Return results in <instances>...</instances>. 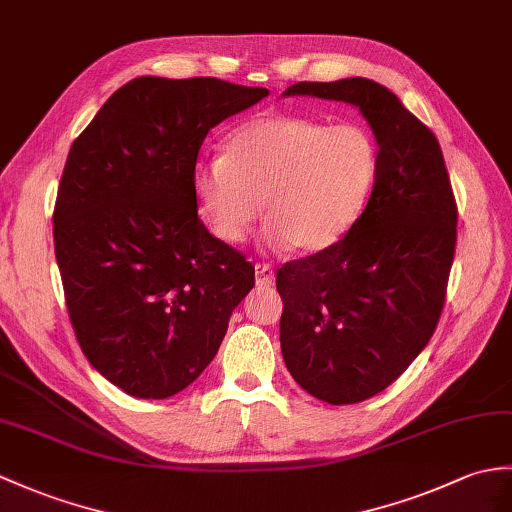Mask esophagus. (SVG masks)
Returning a JSON list of instances; mask_svg holds the SVG:
<instances>
[{
    "instance_id": "obj_1",
    "label": "esophagus",
    "mask_w": 512,
    "mask_h": 512,
    "mask_svg": "<svg viewBox=\"0 0 512 512\" xmlns=\"http://www.w3.org/2000/svg\"><path fill=\"white\" fill-rule=\"evenodd\" d=\"M255 283L259 288H270V285H275V270L268 264H257L255 266Z\"/></svg>"
}]
</instances>
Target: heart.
Wrapping results in <instances>:
<instances>
[{"instance_id": "obj_1", "label": "heart", "mask_w": 512, "mask_h": 512, "mask_svg": "<svg viewBox=\"0 0 512 512\" xmlns=\"http://www.w3.org/2000/svg\"><path fill=\"white\" fill-rule=\"evenodd\" d=\"M377 168L366 128L270 113L231 130L224 154L198 163L194 192L222 242H242L264 207L272 248L316 255L340 244L360 220Z\"/></svg>"}]
</instances>
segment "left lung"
<instances>
[{
    "label": "left lung",
    "mask_w": 512,
    "mask_h": 512,
    "mask_svg": "<svg viewBox=\"0 0 512 512\" xmlns=\"http://www.w3.org/2000/svg\"><path fill=\"white\" fill-rule=\"evenodd\" d=\"M283 95L355 106L379 148L375 187L349 235L277 272L285 366L312 397L347 406L388 388L430 342L458 209L438 139L379 82H296Z\"/></svg>",
    "instance_id": "obj_1"
}]
</instances>
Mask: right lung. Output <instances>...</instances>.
Returning <instances> with one entry per match:
<instances>
[{
    "label": "right lung",
    "mask_w": 512,
    "mask_h": 512,
    "mask_svg": "<svg viewBox=\"0 0 512 512\" xmlns=\"http://www.w3.org/2000/svg\"><path fill=\"white\" fill-rule=\"evenodd\" d=\"M266 95L141 76L71 144L52 218L67 310L91 366L130 397L192 384L253 290L255 268L198 218L194 172L209 130Z\"/></svg>",
    "instance_id": "obj_1"
}]
</instances>
